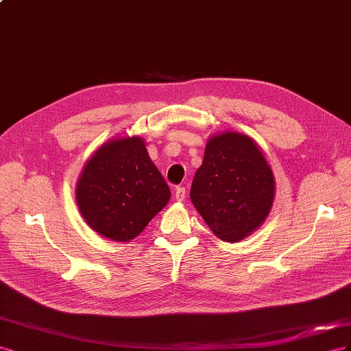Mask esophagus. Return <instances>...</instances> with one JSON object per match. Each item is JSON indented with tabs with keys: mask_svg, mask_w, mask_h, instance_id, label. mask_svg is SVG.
Instances as JSON below:
<instances>
[{
	"mask_svg": "<svg viewBox=\"0 0 351 351\" xmlns=\"http://www.w3.org/2000/svg\"><path fill=\"white\" fill-rule=\"evenodd\" d=\"M176 202H184L185 197H186V189L184 186H178L175 189V194H173Z\"/></svg>",
	"mask_w": 351,
	"mask_h": 351,
	"instance_id": "1",
	"label": "esophagus"
}]
</instances>
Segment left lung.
Returning a JSON list of instances; mask_svg holds the SVG:
<instances>
[{"mask_svg":"<svg viewBox=\"0 0 351 351\" xmlns=\"http://www.w3.org/2000/svg\"><path fill=\"white\" fill-rule=\"evenodd\" d=\"M189 197L216 237L238 243L267 217L275 178L252 138L223 132L208 139Z\"/></svg>","mask_w":351,"mask_h":351,"instance_id":"obj_1","label":"left lung"}]
</instances>
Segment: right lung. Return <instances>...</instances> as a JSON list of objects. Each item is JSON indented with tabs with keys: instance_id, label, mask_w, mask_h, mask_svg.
Here are the masks:
<instances>
[{
	"instance_id": "add662e5",
	"label": "right lung",
	"mask_w": 351,
	"mask_h": 351,
	"mask_svg": "<svg viewBox=\"0 0 351 351\" xmlns=\"http://www.w3.org/2000/svg\"><path fill=\"white\" fill-rule=\"evenodd\" d=\"M170 198V189L139 136L110 139L88 160L76 203L95 232L131 241Z\"/></svg>"
}]
</instances>
